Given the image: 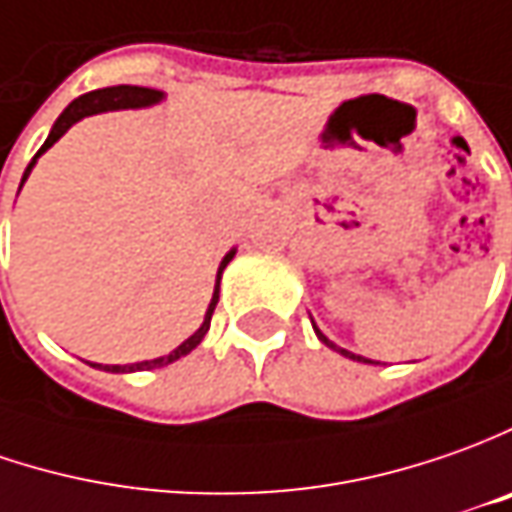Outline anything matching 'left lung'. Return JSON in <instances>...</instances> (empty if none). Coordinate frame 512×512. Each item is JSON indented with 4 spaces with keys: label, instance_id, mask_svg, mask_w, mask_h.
<instances>
[{
    "label": "left lung",
    "instance_id": "obj_1",
    "mask_svg": "<svg viewBox=\"0 0 512 512\" xmlns=\"http://www.w3.org/2000/svg\"><path fill=\"white\" fill-rule=\"evenodd\" d=\"M314 334H317V340H320V343L328 345V348H334V351H337V354H343V357H348V360H357V362H374V360H365V357H360V354H351V351H345V348H340V345H334V343H331V340H328L326 334H323V331H320V328H317V326H314Z\"/></svg>",
    "mask_w": 512,
    "mask_h": 512
}]
</instances>
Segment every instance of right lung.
Wrapping results in <instances>:
<instances>
[{
    "instance_id": "right-lung-1",
    "label": "right lung",
    "mask_w": 512,
    "mask_h": 512,
    "mask_svg": "<svg viewBox=\"0 0 512 512\" xmlns=\"http://www.w3.org/2000/svg\"><path fill=\"white\" fill-rule=\"evenodd\" d=\"M164 101V93L161 90H152V87H135V84H115V87H104V90H93V93H84L76 101H70L67 107H64V113L56 118V124H53V130L47 135V141L42 144V150L33 155V161L27 164L25 175H22V184L27 181V175H30V169L36 167V161H39V155H45L59 138H62L76 121L81 118H87V115H98V113H113V110H144V107H155V104H161ZM22 189V186H19ZM238 249H229L226 255H223L221 266H218V277H215V291H212V300H209V309L203 314V323L201 328L192 334V337H186L184 343L178 345L175 351H169L164 357H155V360H144V362H133V365H98V362H90L93 368H104V371H110V374H133V371H152V368H164L169 362L181 360L186 357L189 351H195L201 340L206 337V331H209V323H212V311L218 306V294H221V274L223 269L229 266V260L235 257Z\"/></svg>"
}]
</instances>
